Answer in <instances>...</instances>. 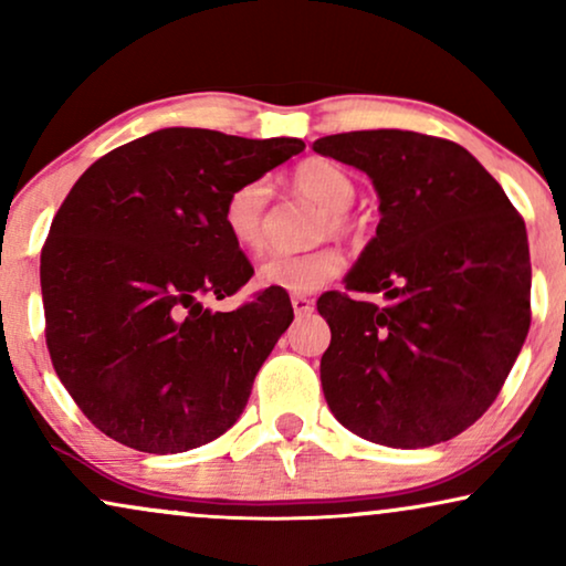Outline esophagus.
Returning <instances> with one entry per match:
<instances>
[{"label":"esophagus","instance_id":"obj_1","mask_svg":"<svg viewBox=\"0 0 566 566\" xmlns=\"http://www.w3.org/2000/svg\"><path fill=\"white\" fill-rule=\"evenodd\" d=\"M291 304H293V312H296V316H304V314L314 312V301L306 298V296H291Z\"/></svg>","mask_w":566,"mask_h":566}]
</instances>
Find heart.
Returning a JSON list of instances; mask_svg holds the SVG:
<instances>
[{"instance_id": "heart-1", "label": "heart", "mask_w": 566, "mask_h": 566, "mask_svg": "<svg viewBox=\"0 0 566 566\" xmlns=\"http://www.w3.org/2000/svg\"><path fill=\"white\" fill-rule=\"evenodd\" d=\"M291 185L301 198L312 200L322 208L316 221V239L350 237L355 234V221L347 208L355 200V182L343 167L329 159H306L291 172ZM270 188L268 180L254 177L234 185L227 192L221 206V221L231 242L244 252H260L265 242V213ZM345 260L337 247L324 244L304 254H273L262 260L258 281L268 289L285 293H314L335 281L343 273Z\"/></svg>"}]
</instances>
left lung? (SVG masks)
Wrapping results in <instances>:
<instances>
[{
    "label": "left lung",
    "mask_w": 566,
    "mask_h": 566,
    "mask_svg": "<svg viewBox=\"0 0 566 566\" xmlns=\"http://www.w3.org/2000/svg\"><path fill=\"white\" fill-rule=\"evenodd\" d=\"M314 151L374 180L381 221L347 291L316 301L332 339L322 389L355 436L424 448L471 428L531 327L525 221L500 182L448 138L350 130ZM354 292H384L385 304Z\"/></svg>",
    "instance_id": "8db88e82"
}]
</instances>
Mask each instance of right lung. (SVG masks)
Instances as JSON below:
<instances>
[{
	"instance_id": "right-lung-1",
	"label": "right lung",
	"mask_w": 566,
	"mask_h": 566,
	"mask_svg": "<svg viewBox=\"0 0 566 566\" xmlns=\"http://www.w3.org/2000/svg\"><path fill=\"white\" fill-rule=\"evenodd\" d=\"M304 149L298 138L161 128L99 157L41 252L45 345L82 415L144 453L227 432L293 322L289 293L208 312L254 275L221 221L227 192Z\"/></svg>"
}]
</instances>
